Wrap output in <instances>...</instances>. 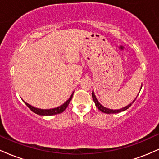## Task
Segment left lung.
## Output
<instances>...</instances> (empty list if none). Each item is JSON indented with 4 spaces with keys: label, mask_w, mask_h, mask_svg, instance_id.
<instances>
[{
    "label": "left lung",
    "mask_w": 159,
    "mask_h": 159,
    "mask_svg": "<svg viewBox=\"0 0 159 159\" xmlns=\"http://www.w3.org/2000/svg\"><path fill=\"white\" fill-rule=\"evenodd\" d=\"M141 87H142V85H141ZM140 90H141V88H140ZM92 97H93V101H94V102H95V105H96V106L97 107V108L98 109V110H99L100 111H102V112L105 113V114H116V113H120V112H122V111H124L127 110V109L129 108V107H130L133 103H134V102L135 101V99H136V98H137L136 97L135 98H134V100H133L132 102L129 104V105H127V106L124 107H123V108H121V109H118V110H113V109L106 108V107L102 106V105L101 104L98 102L97 98H96V96H95L93 91V92H92Z\"/></svg>",
    "instance_id": "left-lung-1"
}]
</instances>
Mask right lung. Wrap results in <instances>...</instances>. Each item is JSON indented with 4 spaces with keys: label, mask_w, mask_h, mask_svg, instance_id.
I'll list each match as a JSON object with an SVG mask.
<instances>
[{
    "label": "right lung",
    "mask_w": 159,
    "mask_h": 159,
    "mask_svg": "<svg viewBox=\"0 0 159 159\" xmlns=\"http://www.w3.org/2000/svg\"><path fill=\"white\" fill-rule=\"evenodd\" d=\"M73 93H72V94L71 95V96L69 97V99L67 100L64 104H63V105H61V106L55 107V108H52V109H39V108H37V107H34L31 106V105H29L28 103L25 102V101H24V102L25 103V105H26L27 106L33 111V112L35 113L36 114L41 115V116H52V115L61 114V113L63 112V111L66 110V108L68 107L69 103L70 102V101L72 100Z\"/></svg>",
    "instance_id": "add662e5"
}]
</instances>
